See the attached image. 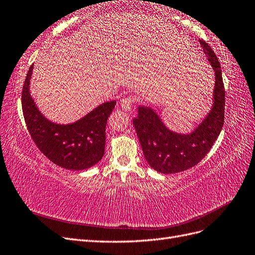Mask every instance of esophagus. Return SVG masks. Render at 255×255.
<instances>
[{
  "label": "esophagus",
  "mask_w": 255,
  "mask_h": 255,
  "mask_svg": "<svg viewBox=\"0 0 255 255\" xmlns=\"http://www.w3.org/2000/svg\"><path fill=\"white\" fill-rule=\"evenodd\" d=\"M135 101H136V97L134 95H128L121 100L120 105L123 110L129 111L130 107H132L133 104L135 103Z\"/></svg>",
  "instance_id": "1"
}]
</instances>
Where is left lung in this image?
Here are the masks:
<instances>
[{
    "instance_id": "8db88e82",
    "label": "left lung",
    "mask_w": 255,
    "mask_h": 255,
    "mask_svg": "<svg viewBox=\"0 0 255 255\" xmlns=\"http://www.w3.org/2000/svg\"><path fill=\"white\" fill-rule=\"evenodd\" d=\"M216 76L214 105L194 132L181 135L169 130L149 107H138L133 119L143 155L148 164L160 173H177L196 166L210 152L225 122L226 90L218 57L204 40H200Z\"/></svg>"
}]
</instances>
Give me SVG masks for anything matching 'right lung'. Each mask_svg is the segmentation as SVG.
<instances>
[{"label":"right lung","mask_w":255,"mask_h":255,"mask_svg":"<svg viewBox=\"0 0 255 255\" xmlns=\"http://www.w3.org/2000/svg\"><path fill=\"white\" fill-rule=\"evenodd\" d=\"M33 65L22 89V112L27 129L40 152L52 163L70 170H84L99 163L104 155L106 122L116 101L105 102L72 125H55L45 119L29 95Z\"/></svg>","instance_id":"right-lung-1"}]
</instances>
